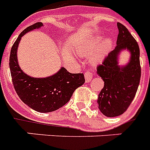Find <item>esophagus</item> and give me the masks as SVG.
I'll use <instances>...</instances> for the list:
<instances>
[{
    "label": "esophagus",
    "mask_w": 150,
    "mask_h": 150,
    "mask_svg": "<svg viewBox=\"0 0 150 150\" xmlns=\"http://www.w3.org/2000/svg\"><path fill=\"white\" fill-rule=\"evenodd\" d=\"M92 79H93V74L90 71H86L85 73V81L86 83L90 82Z\"/></svg>",
    "instance_id": "34e87169"
}]
</instances>
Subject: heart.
Wrapping results in <instances>:
<instances>
[{
  "mask_svg": "<svg viewBox=\"0 0 150 150\" xmlns=\"http://www.w3.org/2000/svg\"><path fill=\"white\" fill-rule=\"evenodd\" d=\"M112 47L113 42L111 39H104L103 36H97L84 44L79 46L76 48V52L80 56L86 57L96 50L90 56L89 60L92 64H98L104 60L111 50Z\"/></svg>",
  "mask_w": 150,
  "mask_h": 150,
  "instance_id": "heart-1",
  "label": "heart"
}]
</instances>
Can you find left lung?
Listing matches in <instances>:
<instances>
[{
    "label": "left lung",
    "instance_id": "obj_1",
    "mask_svg": "<svg viewBox=\"0 0 150 150\" xmlns=\"http://www.w3.org/2000/svg\"><path fill=\"white\" fill-rule=\"evenodd\" d=\"M117 25L118 36L116 47L110 52L96 71L104 82L97 99L98 107L108 117L121 115L128 109L137 92L141 77L138 43L125 25L120 22ZM125 50L130 54L129 60L127 64L120 66L119 56Z\"/></svg>",
    "mask_w": 150,
    "mask_h": 150
}]
</instances>
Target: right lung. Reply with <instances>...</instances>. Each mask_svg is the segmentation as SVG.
<instances>
[{"label":"right lung","instance_id":"1","mask_svg":"<svg viewBox=\"0 0 150 150\" xmlns=\"http://www.w3.org/2000/svg\"><path fill=\"white\" fill-rule=\"evenodd\" d=\"M42 26V22H37L20 33L11 50L9 67L15 91L22 102L36 111L48 113L65 105L75 89L83 85L85 79L82 73L71 74L64 67L46 78L32 77L21 69L17 57L20 40L25 34Z\"/></svg>","mask_w":150,"mask_h":150}]
</instances>
